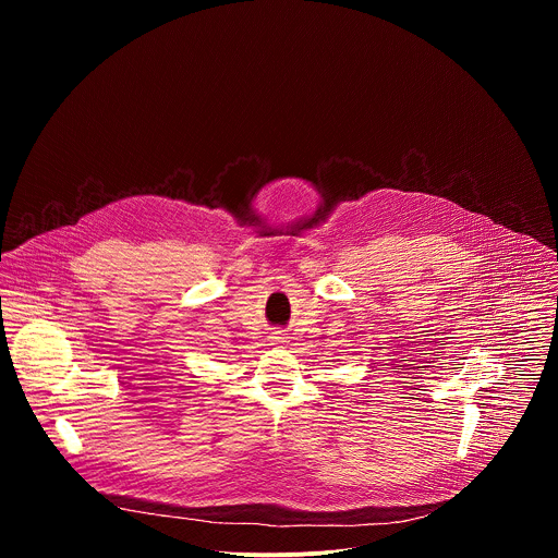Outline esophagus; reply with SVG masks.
Wrapping results in <instances>:
<instances>
[{"label":"esophagus","instance_id":"34e87169","mask_svg":"<svg viewBox=\"0 0 558 558\" xmlns=\"http://www.w3.org/2000/svg\"><path fill=\"white\" fill-rule=\"evenodd\" d=\"M269 340H271V344H282V342H287V333L284 331H274L269 336Z\"/></svg>","mask_w":558,"mask_h":558}]
</instances>
